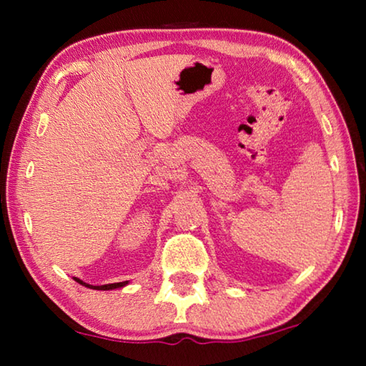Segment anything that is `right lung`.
Wrapping results in <instances>:
<instances>
[{
	"instance_id": "add662e5",
	"label": "right lung",
	"mask_w": 366,
	"mask_h": 366,
	"mask_svg": "<svg viewBox=\"0 0 366 366\" xmlns=\"http://www.w3.org/2000/svg\"><path fill=\"white\" fill-rule=\"evenodd\" d=\"M76 281H77L79 284H82V286H85V287L95 289V290H113V289L124 287V286H126V284H127V281H124V282H114V284H104V286H92V284H86V282H84V281H80V280H77V277H76Z\"/></svg>"
}]
</instances>
